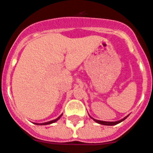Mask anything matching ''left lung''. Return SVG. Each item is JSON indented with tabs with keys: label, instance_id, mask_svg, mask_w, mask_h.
Segmentation results:
<instances>
[{
	"label": "left lung",
	"instance_id": "left-lung-1",
	"mask_svg": "<svg viewBox=\"0 0 153 153\" xmlns=\"http://www.w3.org/2000/svg\"><path fill=\"white\" fill-rule=\"evenodd\" d=\"M89 116H90V115H89ZM129 115H128V116H126V117H124V118L122 119V120H119V121H115V122H107V121H102V120H95V119H93V117H90V118L93 119V120H94V121H95L96 123H99V124H101V125H105V126H114V125H117V124L123 122V120H125L127 118V117H129Z\"/></svg>",
	"mask_w": 153,
	"mask_h": 153
}]
</instances>
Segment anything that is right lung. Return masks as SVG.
<instances>
[{"label": "right lung", "instance_id": "obj_1", "mask_svg": "<svg viewBox=\"0 0 153 153\" xmlns=\"http://www.w3.org/2000/svg\"><path fill=\"white\" fill-rule=\"evenodd\" d=\"M62 115H63V113H62L61 115H60V117H57V118L56 119H55V120H51V121H49V122H46V123H34V124H36V125H40V126H44V125H49V124H51V123H55V122H56V121H57L58 120H60V117H62Z\"/></svg>", "mask_w": 153, "mask_h": 153}]
</instances>
